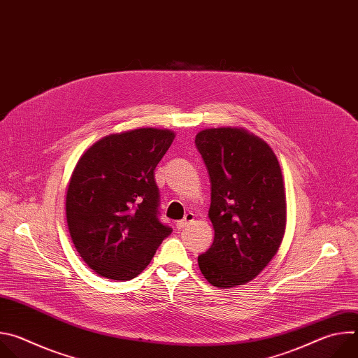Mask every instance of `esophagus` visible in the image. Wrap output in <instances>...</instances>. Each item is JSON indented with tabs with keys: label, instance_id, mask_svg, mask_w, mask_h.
<instances>
[{
	"label": "esophagus",
	"instance_id": "34e87169",
	"mask_svg": "<svg viewBox=\"0 0 358 358\" xmlns=\"http://www.w3.org/2000/svg\"><path fill=\"white\" fill-rule=\"evenodd\" d=\"M194 221V214L192 213H188V214H185V217L181 220V221H177L176 222V227H177V229H184L187 225H189L191 222Z\"/></svg>",
	"mask_w": 358,
	"mask_h": 358
}]
</instances>
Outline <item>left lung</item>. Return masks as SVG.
I'll list each match as a JSON object with an SVG mask.
<instances>
[{
	"label": "left lung",
	"instance_id": "8db88e82",
	"mask_svg": "<svg viewBox=\"0 0 358 358\" xmlns=\"http://www.w3.org/2000/svg\"><path fill=\"white\" fill-rule=\"evenodd\" d=\"M195 145L211 182L210 220L215 236L198 257L217 287L245 285L278 252L286 227V196L279 162L259 137L241 129L202 130Z\"/></svg>",
	"mask_w": 358,
	"mask_h": 358
}]
</instances>
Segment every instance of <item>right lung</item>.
<instances>
[{
	"label": "right lung",
	"mask_w": 358,
	"mask_h": 358,
	"mask_svg": "<svg viewBox=\"0 0 358 358\" xmlns=\"http://www.w3.org/2000/svg\"><path fill=\"white\" fill-rule=\"evenodd\" d=\"M174 133L136 129L96 141L79 159L66 194V220L82 259L97 275L130 280L171 234L160 221L155 170Z\"/></svg>",
	"instance_id": "add662e5"
}]
</instances>
